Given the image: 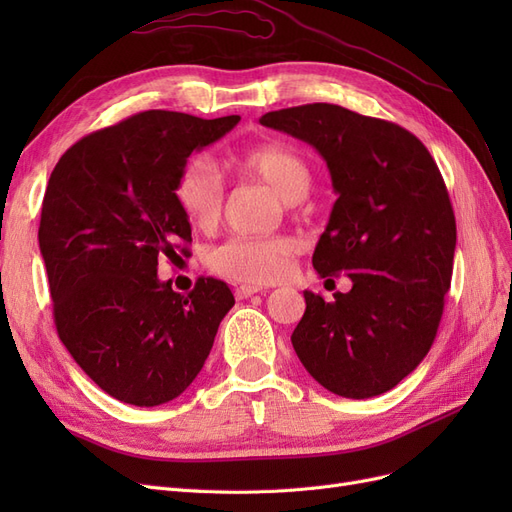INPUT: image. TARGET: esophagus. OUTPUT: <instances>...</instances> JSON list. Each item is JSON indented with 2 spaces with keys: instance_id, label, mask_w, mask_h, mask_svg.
<instances>
[{
  "instance_id": "1",
  "label": "esophagus",
  "mask_w": 512,
  "mask_h": 512,
  "mask_svg": "<svg viewBox=\"0 0 512 512\" xmlns=\"http://www.w3.org/2000/svg\"><path fill=\"white\" fill-rule=\"evenodd\" d=\"M262 290H265V288L256 286V284H241V286L235 288V297H237V299H247V297H252V294L262 292Z\"/></svg>"
}]
</instances>
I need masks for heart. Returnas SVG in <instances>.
I'll return each mask as SVG.
<instances>
[{
  "mask_svg": "<svg viewBox=\"0 0 512 512\" xmlns=\"http://www.w3.org/2000/svg\"><path fill=\"white\" fill-rule=\"evenodd\" d=\"M237 173L271 185L284 203H299L312 185V170L297 151L267 145L239 153L232 158ZM175 198L181 211L198 228L218 224L224 207V179L209 158H192L179 170L175 181ZM297 245L290 237H232L209 252V267L232 280L273 282L288 269L290 256Z\"/></svg>",
  "mask_w": 512,
  "mask_h": 512,
  "instance_id": "b5f03b06",
  "label": "heart"
}]
</instances>
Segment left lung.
<instances>
[{
    "label": "left lung",
    "mask_w": 512,
    "mask_h": 512,
    "mask_svg": "<svg viewBox=\"0 0 512 512\" xmlns=\"http://www.w3.org/2000/svg\"><path fill=\"white\" fill-rule=\"evenodd\" d=\"M312 145L337 194L312 265L342 271L333 301L305 290L292 333L299 361L324 389L367 399L391 391L421 363L451 288L455 213L427 147L397 123L337 104H303L260 117Z\"/></svg>",
    "instance_id": "left-lung-1"
}]
</instances>
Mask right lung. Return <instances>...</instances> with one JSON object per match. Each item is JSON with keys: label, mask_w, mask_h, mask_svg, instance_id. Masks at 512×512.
Returning a JSON list of instances; mask_svg holds the SVG:
<instances>
[{"label": "right lung", "mask_w": 512, "mask_h": 512, "mask_svg": "<svg viewBox=\"0 0 512 512\" xmlns=\"http://www.w3.org/2000/svg\"><path fill=\"white\" fill-rule=\"evenodd\" d=\"M239 119L138 113L74 143L46 185L38 241L59 339L123 404L179 397L235 305L215 277L175 292L158 277V260L190 256L192 228L175 198L181 166Z\"/></svg>", "instance_id": "obj_1"}]
</instances>
